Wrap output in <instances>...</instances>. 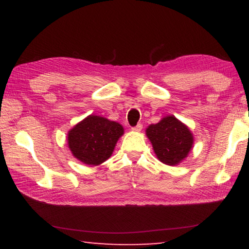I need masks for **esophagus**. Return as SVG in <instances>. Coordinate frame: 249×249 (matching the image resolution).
Wrapping results in <instances>:
<instances>
[{"instance_id":"obj_1","label":"esophagus","mask_w":249,"mask_h":249,"mask_svg":"<svg viewBox=\"0 0 249 249\" xmlns=\"http://www.w3.org/2000/svg\"><path fill=\"white\" fill-rule=\"evenodd\" d=\"M142 129V124H137L136 126H134V127H132V130H135V132H141Z\"/></svg>"}]
</instances>
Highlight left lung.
Returning a JSON list of instances; mask_svg holds the SVG:
<instances>
[{
    "instance_id": "left-lung-1",
    "label": "left lung",
    "mask_w": 249,
    "mask_h": 249,
    "mask_svg": "<svg viewBox=\"0 0 249 249\" xmlns=\"http://www.w3.org/2000/svg\"><path fill=\"white\" fill-rule=\"evenodd\" d=\"M146 134L158 159L166 165L179 163L192 148L193 136L190 129L175 116H167L159 123L149 125Z\"/></svg>"
}]
</instances>
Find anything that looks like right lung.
<instances>
[{
    "instance_id": "obj_1",
    "label": "right lung",
    "mask_w": 249,
    "mask_h": 249,
    "mask_svg": "<svg viewBox=\"0 0 249 249\" xmlns=\"http://www.w3.org/2000/svg\"><path fill=\"white\" fill-rule=\"evenodd\" d=\"M123 133V126L116 122L90 115L70 130L68 145L80 161L96 166L111 157Z\"/></svg>"
}]
</instances>
